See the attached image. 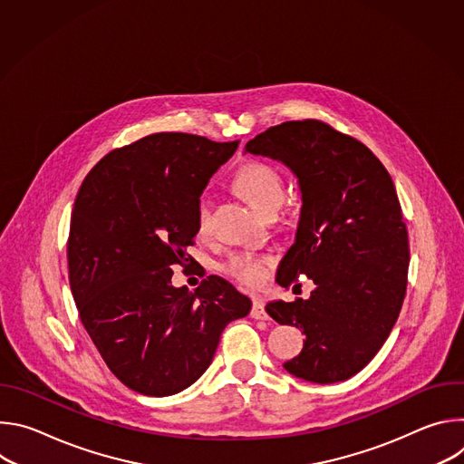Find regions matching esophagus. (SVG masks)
<instances>
[{"label":"esophagus","mask_w":464,"mask_h":464,"mask_svg":"<svg viewBox=\"0 0 464 464\" xmlns=\"http://www.w3.org/2000/svg\"><path fill=\"white\" fill-rule=\"evenodd\" d=\"M251 317H253V319H268L266 308H264V304H262L260 301H253V306H251Z\"/></svg>","instance_id":"obj_1"}]
</instances>
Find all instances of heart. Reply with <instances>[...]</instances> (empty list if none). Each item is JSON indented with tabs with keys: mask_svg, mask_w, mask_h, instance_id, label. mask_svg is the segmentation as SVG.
Returning <instances> with one entry per match:
<instances>
[{
	"mask_svg": "<svg viewBox=\"0 0 464 464\" xmlns=\"http://www.w3.org/2000/svg\"><path fill=\"white\" fill-rule=\"evenodd\" d=\"M235 188L247 198V202L266 217H274L285 202L286 187L285 179L277 169L262 161H249L242 165L235 178ZM209 202L208 198H200L196 204L194 226L198 235L209 233ZM272 258L268 255H260L253 251H237L231 253L222 264L220 272L242 286L256 288L264 283L268 274Z\"/></svg>",
	"mask_w": 464,
	"mask_h": 464,
	"instance_id": "heart-1",
	"label": "heart"
}]
</instances>
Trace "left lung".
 I'll use <instances>...</instances> for the list:
<instances>
[{
  "mask_svg": "<svg viewBox=\"0 0 464 464\" xmlns=\"http://www.w3.org/2000/svg\"><path fill=\"white\" fill-rule=\"evenodd\" d=\"M246 152L285 163L303 198L277 283L306 276L315 288L308 299L266 304L306 336L285 369L314 383L343 382L382 349L406 297L410 240L392 179L363 143L315 119L272 126Z\"/></svg>",
  "mask_w": 464,
  "mask_h": 464,
  "instance_id": "8db88e82",
  "label": "left lung"
}]
</instances>
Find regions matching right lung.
I'll return each mask as SVG.
<instances>
[{
	"instance_id": "add662e5",
	"label": "right lung",
	"mask_w": 464,
	"mask_h": 464,
	"mask_svg": "<svg viewBox=\"0 0 464 464\" xmlns=\"http://www.w3.org/2000/svg\"><path fill=\"white\" fill-rule=\"evenodd\" d=\"M237 147L160 131L111 150L79 188L68 240L73 299L108 369L141 394L194 383L224 328L251 310L218 276L194 292L170 283L196 237V204Z\"/></svg>"
}]
</instances>
